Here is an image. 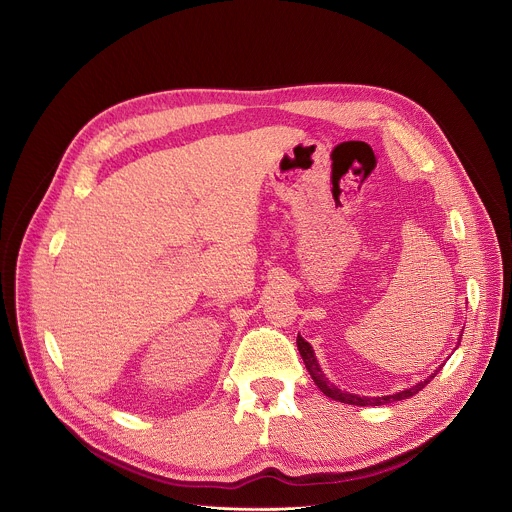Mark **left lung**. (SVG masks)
Instances as JSON below:
<instances>
[{
  "label": "left lung",
  "instance_id": "obj_1",
  "mask_svg": "<svg viewBox=\"0 0 512 512\" xmlns=\"http://www.w3.org/2000/svg\"><path fill=\"white\" fill-rule=\"evenodd\" d=\"M461 337H463V335H461ZM297 347H299V353H301V357H303V363H305V367H307L311 379H313L315 385L321 389V393H325L327 397H331V399H335V401H339V403L357 405V407H379V405H387V403H393V401L409 399V397L417 395L419 391H423V389L431 383V379H435L437 373H439V371H435L429 379L417 383V385L411 387V389H405V391H401V393H395V395H387V397H359V395L341 391V389H337L333 383H329V379L323 375V371H321V367H319V363H317V357H315V353H313V347H311L301 335H297ZM439 369H443V367H439Z\"/></svg>",
  "mask_w": 512,
  "mask_h": 512
}]
</instances>
